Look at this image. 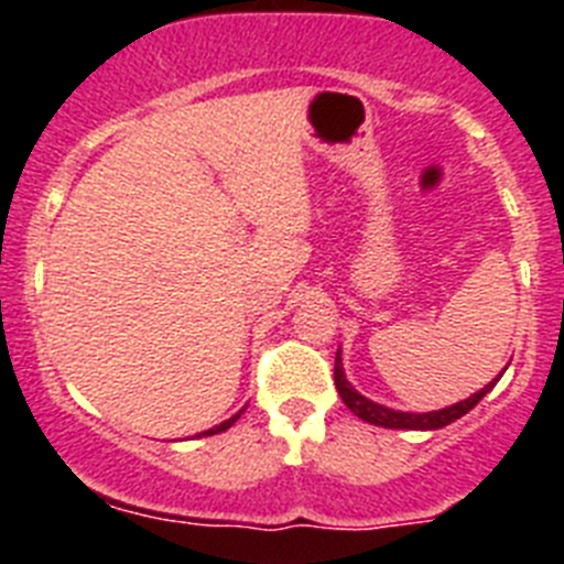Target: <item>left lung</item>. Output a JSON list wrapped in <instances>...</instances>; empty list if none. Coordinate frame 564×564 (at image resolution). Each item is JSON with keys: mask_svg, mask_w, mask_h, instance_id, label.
<instances>
[{"mask_svg": "<svg viewBox=\"0 0 564 564\" xmlns=\"http://www.w3.org/2000/svg\"><path fill=\"white\" fill-rule=\"evenodd\" d=\"M333 381H336V390L338 395H341L344 406L352 412V415H358L361 421L367 423H376V426H383V430H441V426H446V423L457 421V417L466 415L468 410H475L477 403H480V398L486 395L491 387H495L497 381H500V376L495 378L491 383H486L480 392H475L471 398H466V401L455 403V406H446V410H437V412H395V410H387V406H381V403L370 401V398H364L361 392H356L350 387V381H347V376H344V367H341V352H336V370H333Z\"/></svg>", "mask_w": 564, "mask_h": 564, "instance_id": "obj_1", "label": "left lung"}]
</instances>
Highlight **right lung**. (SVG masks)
Returning a JSON list of instances; mask_svg holds the SVG:
<instances>
[{"instance_id":"add662e5","label":"right lung","mask_w":564,"mask_h":564,"mask_svg":"<svg viewBox=\"0 0 564 564\" xmlns=\"http://www.w3.org/2000/svg\"><path fill=\"white\" fill-rule=\"evenodd\" d=\"M239 415H242V412H237V415H234V417H228V421H223L220 426H214V430L203 432V435H217V432H226L228 426H231V423H237V417H239Z\"/></svg>"}]
</instances>
